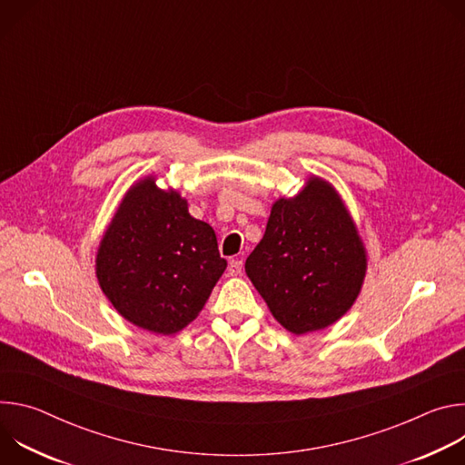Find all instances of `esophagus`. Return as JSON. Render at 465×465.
Listing matches in <instances>:
<instances>
[{"label":"esophagus","instance_id":"34e87169","mask_svg":"<svg viewBox=\"0 0 465 465\" xmlns=\"http://www.w3.org/2000/svg\"><path fill=\"white\" fill-rule=\"evenodd\" d=\"M228 272L232 276H239L242 272V261L241 259H232L228 264Z\"/></svg>","mask_w":465,"mask_h":465}]
</instances>
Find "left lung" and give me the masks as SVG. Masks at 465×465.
<instances>
[{
    "instance_id": "obj_1",
    "label": "left lung",
    "mask_w": 465,
    "mask_h": 465,
    "mask_svg": "<svg viewBox=\"0 0 465 465\" xmlns=\"http://www.w3.org/2000/svg\"><path fill=\"white\" fill-rule=\"evenodd\" d=\"M244 271L272 316L294 335L344 316L366 276V248L335 187L311 176L274 203Z\"/></svg>"
}]
</instances>
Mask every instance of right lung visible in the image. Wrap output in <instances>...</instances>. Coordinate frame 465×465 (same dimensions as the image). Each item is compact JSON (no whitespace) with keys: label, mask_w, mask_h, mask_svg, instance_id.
I'll list each match as a JSON object with an SVG mask.
<instances>
[{"label":"right lung","mask_w":465,"mask_h":465,"mask_svg":"<svg viewBox=\"0 0 465 465\" xmlns=\"http://www.w3.org/2000/svg\"><path fill=\"white\" fill-rule=\"evenodd\" d=\"M226 271L213 228L153 176L132 185L97 250L95 274L115 311L156 335L196 318Z\"/></svg>","instance_id":"right-lung-1"}]
</instances>
